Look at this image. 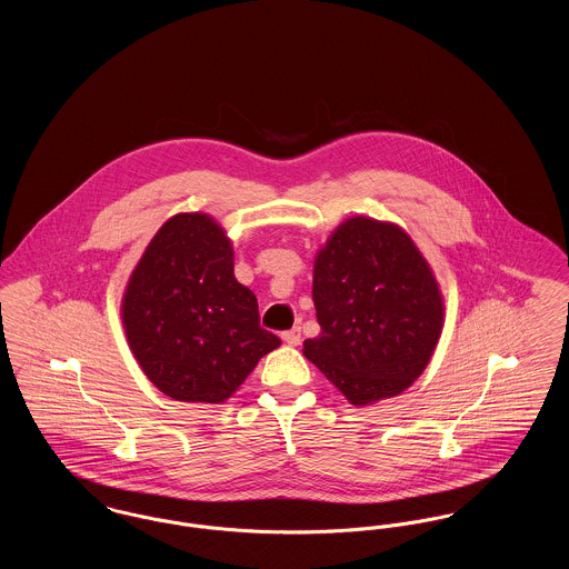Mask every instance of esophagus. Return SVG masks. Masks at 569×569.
Masks as SVG:
<instances>
[{
  "instance_id": "1",
  "label": "esophagus",
  "mask_w": 569,
  "mask_h": 569,
  "mask_svg": "<svg viewBox=\"0 0 569 569\" xmlns=\"http://www.w3.org/2000/svg\"><path fill=\"white\" fill-rule=\"evenodd\" d=\"M281 339H283L288 346H298V343H300V328H292V330L281 332Z\"/></svg>"
}]
</instances>
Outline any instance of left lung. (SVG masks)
I'll use <instances>...</instances> for the list:
<instances>
[{"instance_id": "1", "label": "left lung", "mask_w": 569, "mask_h": 569, "mask_svg": "<svg viewBox=\"0 0 569 569\" xmlns=\"http://www.w3.org/2000/svg\"><path fill=\"white\" fill-rule=\"evenodd\" d=\"M320 337L302 353L353 406L395 397L433 356L443 300L418 247L395 223L343 221L316 258Z\"/></svg>"}]
</instances>
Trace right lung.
I'll list each match as a JSON object with an SVG mask.
<instances>
[{"mask_svg": "<svg viewBox=\"0 0 569 569\" xmlns=\"http://www.w3.org/2000/svg\"><path fill=\"white\" fill-rule=\"evenodd\" d=\"M232 244L202 213L170 217L130 277L121 316L144 376L186 403H221L279 337L234 279Z\"/></svg>", "mask_w": 569, "mask_h": 569, "instance_id": "1", "label": "right lung"}]
</instances>
